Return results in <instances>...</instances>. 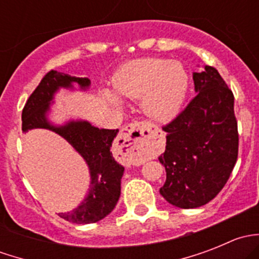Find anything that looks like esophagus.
Returning <instances> with one entry per match:
<instances>
[{"instance_id":"1","label":"esophagus","mask_w":259,"mask_h":259,"mask_svg":"<svg viewBox=\"0 0 259 259\" xmlns=\"http://www.w3.org/2000/svg\"><path fill=\"white\" fill-rule=\"evenodd\" d=\"M156 132L158 127L151 122L134 121L122 127L119 139L121 145L126 146L129 150L134 151L138 155H142L149 149Z\"/></svg>"}]
</instances>
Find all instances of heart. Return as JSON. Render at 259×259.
Segmentation results:
<instances>
[{
	"label": "heart",
	"mask_w": 259,
	"mask_h": 259,
	"mask_svg": "<svg viewBox=\"0 0 259 259\" xmlns=\"http://www.w3.org/2000/svg\"><path fill=\"white\" fill-rule=\"evenodd\" d=\"M113 86L120 98L142 99L143 110L151 119L166 121L182 108L189 88V76L179 62L148 57L124 65L115 75ZM110 90L103 91L104 100L119 108L121 101Z\"/></svg>",
	"instance_id": "obj_1"
}]
</instances>
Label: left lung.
Listing matches in <instances>:
<instances>
[{"label": "left lung", "mask_w": 259, "mask_h": 259, "mask_svg": "<svg viewBox=\"0 0 259 259\" xmlns=\"http://www.w3.org/2000/svg\"><path fill=\"white\" fill-rule=\"evenodd\" d=\"M195 98L163 127L165 151L159 161L166 180L160 194L183 209L210 202L226 185L238 156L234 96L214 67L193 74Z\"/></svg>", "instance_id": "1"}]
</instances>
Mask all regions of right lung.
<instances>
[{
    "instance_id": "add662e5",
    "label": "right lung",
    "mask_w": 259,
    "mask_h": 259,
    "mask_svg": "<svg viewBox=\"0 0 259 259\" xmlns=\"http://www.w3.org/2000/svg\"><path fill=\"white\" fill-rule=\"evenodd\" d=\"M81 90L90 86L88 77H76L51 70L44 76L28 98L22 110V132L48 129L64 138L86 161L90 170V189L75 209L59 213L61 218L76 224L96 223L113 211L120 197V183L124 166L114 159L110 148L119 130L99 129L85 120H70L54 125L48 119L52 100L61 88Z\"/></svg>"
}]
</instances>
